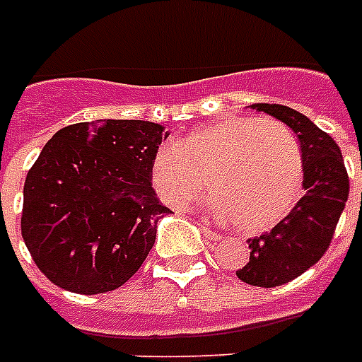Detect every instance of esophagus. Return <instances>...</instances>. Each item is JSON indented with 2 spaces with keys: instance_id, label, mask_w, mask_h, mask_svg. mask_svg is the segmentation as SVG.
Here are the masks:
<instances>
[{
  "instance_id": "esophagus-1",
  "label": "esophagus",
  "mask_w": 362,
  "mask_h": 362,
  "mask_svg": "<svg viewBox=\"0 0 362 362\" xmlns=\"http://www.w3.org/2000/svg\"><path fill=\"white\" fill-rule=\"evenodd\" d=\"M201 231H203V235L206 237V240H212V242L220 240V235H218V233H214V231H210L206 226H201Z\"/></svg>"
}]
</instances>
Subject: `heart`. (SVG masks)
<instances>
[{
  "label": "heart",
  "instance_id": "heart-1",
  "mask_svg": "<svg viewBox=\"0 0 362 362\" xmlns=\"http://www.w3.org/2000/svg\"><path fill=\"white\" fill-rule=\"evenodd\" d=\"M204 180L210 214L259 235L286 220L303 197V150L281 122L237 116L201 125L153 153L150 184L173 209H187Z\"/></svg>",
  "mask_w": 362,
  "mask_h": 362
}]
</instances>
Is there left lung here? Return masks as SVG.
<instances>
[{"label":"left lung","instance_id":"obj_1","mask_svg":"<svg viewBox=\"0 0 362 362\" xmlns=\"http://www.w3.org/2000/svg\"><path fill=\"white\" fill-rule=\"evenodd\" d=\"M252 109L289 125L303 150L304 195L272 231L247 240L250 261L237 270L250 286L276 287L295 280L323 257L346 209L349 178L338 144L310 118L286 105L257 103Z\"/></svg>","mask_w":362,"mask_h":362}]
</instances>
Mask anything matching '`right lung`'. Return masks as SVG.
<instances>
[{"instance_id":"right-lung-1","label":"right lung","mask_w":362,"mask_h":362,"mask_svg":"<svg viewBox=\"0 0 362 362\" xmlns=\"http://www.w3.org/2000/svg\"><path fill=\"white\" fill-rule=\"evenodd\" d=\"M169 136L144 120L67 125L25 176L22 238L42 274L81 295L118 289L141 269L170 212L150 184Z\"/></svg>"}]
</instances>
